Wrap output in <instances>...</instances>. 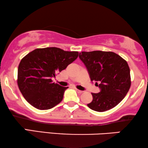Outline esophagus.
<instances>
[{"label": "esophagus", "instance_id": "esophagus-1", "mask_svg": "<svg viewBox=\"0 0 148 148\" xmlns=\"http://www.w3.org/2000/svg\"><path fill=\"white\" fill-rule=\"evenodd\" d=\"M76 91L78 93H79V94H81V93L83 92V91H82V90H78V89H76Z\"/></svg>", "mask_w": 148, "mask_h": 148}]
</instances>
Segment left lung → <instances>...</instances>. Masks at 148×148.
Returning a JSON list of instances; mask_svg holds the SVG:
<instances>
[{"label": "left lung", "mask_w": 148, "mask_h": 148, "mask_svg": "<svg viewBox=\"0 0 148 148\" xmlns=\"http://www.w3.org/2000/svg\"><path fill=\"white\" fill-rule=\"evenodd\" d=\"M80 60L87 68L91 81L100 84L99 93H92L93 99L87 105L94 111L103 112L114 108L129 90L130 69L124 59L112 51H82Z\"/></svg>", "instance_id": "1"}]
</instances>
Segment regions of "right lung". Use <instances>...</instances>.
I'll use <instances>...</instances> for the list:
<instances>
[{
    "mask_svg": "<svg viewBox=\"0 0 148 148\" xmlns=\"http://www.w3.org/2000/svg\"><path fill=\"white\" fill-rule=\"evenodd\" d=\"M78 55V51L53 47L36 49L25 56L18 66V85L27 102L40 110L59 104L68 87L53 83L51 78L75 60Z\"/></svg>",
    "mask_w": 148,
    "mask_h": 148,
    "instance_id": "add662e5",
    "label": "right lung"
}]
</instances>
